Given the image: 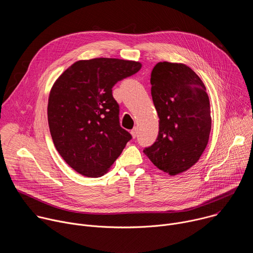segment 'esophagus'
<instances>
[{"label":"esophagus","mask_w":253,"mask_h":253,"mask_svg":"<svg viewBox=\"0 0 253 253\" xmlns=\"http://www.w3.org/2000/svg\"><path fill=\"white\" fill-rule=\"evenodd\" d=\"M131 134H132L133 138H136V137H137V134H138V129H137V127H134V128L131 130Z\"/></svg>","instance_id":"obj_1"}]
</instances>
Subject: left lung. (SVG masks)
Listing matches in <instances>:
<instances>
[{"label": "left lung", "mask_w": 253, "mask_h": 253, "mask_svg": "<svg viewBox=\"0 0 253 253\" xmlns=\"http://www.w3.org/2000/svg\"><path fill=\"white\" fill-rule=\"evenodd\" d=\"M150 81L159 132L143 151L157 168L176 175L193 166L207 146L209 98L201 79L184 64H156Z\"/></svg>", "instance_id": "left-lung-1"}]
</instances>
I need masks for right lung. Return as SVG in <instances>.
I'll list each match as a JSON object with an SVG mask.
<instances>
[{"label": "right lung", "instance_id": "add662e5", "mask_svg": "<svg viewBox=\"0 0 253 253\" xmlns=\"http://www.w3.org/2000/svg\"><path fill=\"white\" fill-rule=\"evenodd\" d=\"M140 69L139 62L96 58L74 63L55 82L48 102L51 136L59 154L78 173L103 175L132 139L120 126L112 88Z\"/></svg>", "mask_w": 253, "mask_h": 253}]
</instances>
